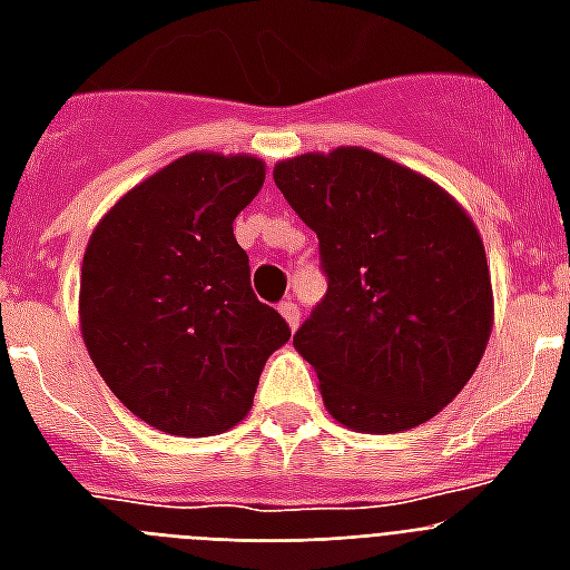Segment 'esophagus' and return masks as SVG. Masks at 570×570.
I'll list each match as a JSON object with an SVG mask.
<instances>
[{"instance_id": "obj_1", "label": "esophagus", "mask_w": 570, "mask_h": 570, "mask_svg": "<svg viewBox=\"0 0 570 570\" xmlns=\"http://www.w3.org/2000/svg\"><path fill=\"white\" fill-rule=\"evenodd\" d=\"M277 311L284 313V320L289 322V328H298V322H302V311H298V304L293 302V298H286V302H281V307Z\"/></svg>"}]
</instances>
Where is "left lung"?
I'll use <instances>...</instances> for the list:
<instances>
[{
    "label": "left lung",
    "instance_id": "left-lung-1",
    "mask_svg": "<svg viewBox=\"0 0 570 570\" xmlns=\"http://www.w3.org/2000/svg\"><path fill=\"white\" fill-rule=\"evenodd\" d=\"M275 186L320 239L328 293L293 346L331 416L370 434L432 420L476 373L491 334L476 224L434 183L364 147L277 163Z\"/></svg>",
    "mask_w": 570,
    "mask_h": 570
}]
</instances>
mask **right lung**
<instances>
[{
	"label": "right lung",
	"mask_w": 570,
	"mask_h": 570,
	"mask_svg": "<svg viewBox=\"0 0 570 570\" xmlns=\"http://www.w3.org/2000/svg\"><path fill=\"white\" fill-rule=\"evenodd\" d=\"M254 156L189 154L124 195L82 259L79 320L97 373L159 432L222 434L250 411L289 325L250 289L233 222L257 197Z\"/></svg>",
	"instance_id": "obj_1"
}]
</instances>
